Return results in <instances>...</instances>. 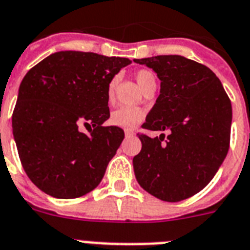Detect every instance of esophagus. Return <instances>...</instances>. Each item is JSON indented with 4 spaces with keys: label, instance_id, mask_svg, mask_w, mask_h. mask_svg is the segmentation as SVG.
<instances>
[{
    "label": "esophagus",
    "instance_id": "1",
    "mask_svg": "<svg viewBox=\"0 0 250 250\" xmlns=\"http://www.w3.org/2000/svg\"><path fill=\"white\" fill-rule=\"evenodd\" d=\"M125 138H132V137H135V132L125 131Z\"/></svg>",
    "mask_w": 250,
    "mask_h": 250
}]
</instances>
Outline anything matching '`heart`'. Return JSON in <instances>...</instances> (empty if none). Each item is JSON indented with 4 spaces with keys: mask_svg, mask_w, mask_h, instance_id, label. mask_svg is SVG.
<instances>
[{
    "mask_svg": "<svg viewBox=\"0 0 250 250\" xmlns=\"http://www.w3.org/2000/svg\"><path fill=\"white\" fill-rule=\"evenodd\" d=\"M136 81H137L138 86L142 90H145L147 86L155 83V75L148 70H140L136 72ZM118 83V77H113L108 83L106 87V98L109 102L114 100L115 95V87ZM145 118V113L142 109L136 108V106L129 105H122L117 108L114 112L110 115V122L117 127L125 129H133L136 128Z\"/></svg>",
    "mask_w": 250,
    "mask_h": 250,
    "instance_id": "heart-1",
    "label": "heart"
}]
</instances>
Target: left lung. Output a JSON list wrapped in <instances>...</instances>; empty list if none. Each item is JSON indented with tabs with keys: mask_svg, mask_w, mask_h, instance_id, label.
<instances>
[{
	"mask_svg": "<svg viewBox=\"0 0 250 250\" xmlns=\"http://www.w3.org/2000/svg\"><path fill=\"white\" fill-rule=\"evenodd\" d=\"M152 68L160 95L142 127L167 131L140 135L142 148L133 157L138 184L167 202H179L202 190L225 160L232 109L221 81L208 67L171 54L135 60Z\"/></svg>",
	"mask_w": 250,
	"mask_h": 250,
	"instance_id": "obj_1",
	"label": "left lung"
}]
</instances>
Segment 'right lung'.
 <instances>
[{
	"label": "right lung",
	"instance_id": "right-lung-1",
	"mask_svg": "<svg viewBox=\"0 0 250 250\" xmlns=\"http://www.w3.org/2000/svg\"><path fill=\"white\" fill-rule=\"evenodd\" d=\"M128 58L61 50L22 79L12 133L25 173L44 193L70 200L99 186L125 132L109 119L106 87ZM90 127V135L79 125Z\"/></svg>",
	"mask_w": 250,
	"mask_h": 250
}]
</instances>
